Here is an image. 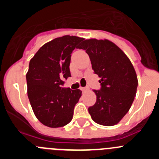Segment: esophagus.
Instances as JSON below:
<instances>
[{"label":"esophagus","instance_id":"obj_1","mask_svg":"<svg viewBox=\"0 0 159 159\" xmlns=\"http://www.w3.org/2000/svg\"><path fill=\"white\" fill-rule=\"evenodd\" d=\"M80 89L83 92H86V91H88V88H80Z\"/></svg>","mask_w":159,"mask_h":159}]
</instances>
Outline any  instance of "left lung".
<instances>
[{"label": "left lung", "mask_w": 159, "mask_h": 159, "mask_svg": "<svg viewBox=\"0 0 159 159\" xmlns=\"http://www.w3.org/2000/svg\"><path fill=\"white\" fill-rule=\"evenodd\" d=\"M79 48L88 53L100 90H94L96 102L88 108L92 119L103 126L117 124L130 110L138 87L135 70L124 52L108 40H85Z\"/></svg>", "instance_id": "obj_1"}]
</instances>
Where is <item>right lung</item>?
Here are the masks:
<instances>
[{
  "instance_id": "right-lung-1",
  "label": "right lung",
  "mask_w": 159,
  "mask_h": 159,
  "mask_svg": "<svg viewBox=\"0 0 159 159\" xmlns=\"http://www.w3.org/2000/svg\"><path fill=\"white\" fill-rule=\"evenodd\" d=\"M84 38L64 36L43 44L29 62L26 74L28 96L38 120L47 127H64L71 121L80 89L62 88L71 76V54Z\"/></svg>"
}]
</instances>
